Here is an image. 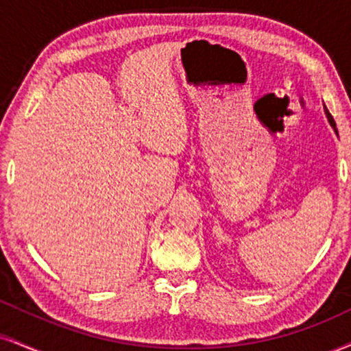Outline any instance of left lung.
<instances>
[{"label":"left lung","instance_id":"left-lung-1","mask_svg":"<svg viewBox=\"0 0 351 351\" xmlns=\"http://www.w3.org/2000/svg\"><path fill=\"white\" fill-rule=\"evenodd\" d=\"M324 111H325V116H327V119H328V122H330V125H332V129H333V132H335L337 135H339V130H337V125H335V121H333V117H332V114L328 112V109L325 108V104H324Z\"/></svg>","mask_w":351,"mask_h":351}]
</instances>
